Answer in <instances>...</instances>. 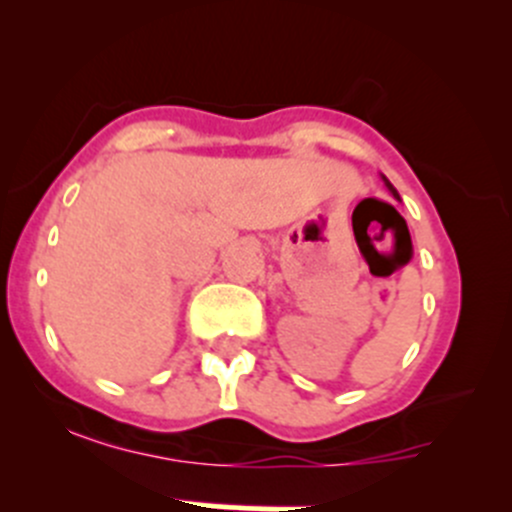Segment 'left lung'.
<instances>
[{
    "instance_id": "obj_1",
    "label": "left lung",
    "mask_w": 512,
    "mask_h": 512,
    "mask_svg": "<svg viewBox=\"0 0 512 512\" xmlns=\"http://www.w3.org/2000/svg\"><path fill=\"white\" fill-rule=\"evenodd\" d=\"M382 180H384V186H387V191H389V193H392V196H394V198H397V201H399V193H397V188H394V186H392V183H389V180H387V178H384V175H382Z\"/></svg>"
}]
</instances>
